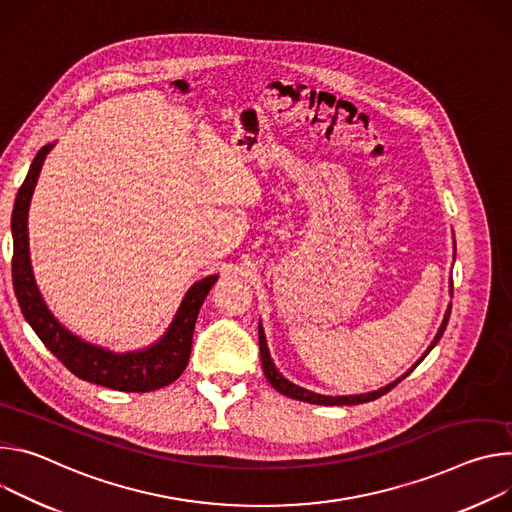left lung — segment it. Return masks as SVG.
<instances>
[{
  "mask_svg": "<svg viewBox=\"0 0 512 512\" xmlns=\"http://www.w3.org/2000/svg\"><path fill=\"white\" fill-rule=\"evenodd\" d=\"M451 295H453V280H451ZM449 313H451V305H447V311H445V317H443V321H441V327H439V331H437V335L433 337V342H431V346L427 348V352L415 362V366L413 368H409L401 378H396L394 382H390V384H386V386H382V388H378V390H372V392H364V394H348V396H327V394H317V392H311V390H307V388H303V386H297V384H293L291 380H287L285 376H282L278 370H276V366H274V362H272V358H270V352H268V346H266V337H264V329H262V325H258V339H260V360H262V368H264V376H266V380L280 392V394H285V396H291V399H297V401H303V403H311V405H360V403H370V401H376V399H380L382 394H386L388 390H392L396 384H399L403 378H407L425 358H427V354L437 346V342L441 339V335H443V331H445V327H447V321H449Z\"/></svg>",
  "mask_w": 512,
  "mask_h": 512,
  "instance_id": "1",
  "label": "left lung"
}]
</instances>
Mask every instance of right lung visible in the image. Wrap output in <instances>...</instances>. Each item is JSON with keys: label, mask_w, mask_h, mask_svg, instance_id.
I'll list each match as a JSON object with an SVG mask.
<instances>
[{"label": "right lung", "mask_w": 512, "mask_h": 512, "mask_svg": "<svg viewBox=\"0 0 512 512\" xmlns=\"http://www.w3.org/2000/svg\"><path fill=\"white\" fill-rule=\"evenodd\" d=\"M54 144H46L34 156L28 175L16 195L12 211V238H14V256H12V280L16 299L20 309L42 339V344L59 358L75 376L81 380L101 384L122 392H150L175 382L187 368L191 356L193 329L199 315V309L215 285L217 274L205 276L187 291L173 323L168 325L166 333L156 344L138 350V352H109L101 346L87 344L85 339L71 333L65 325L56 319L38 287L30 266L28 250V207L40 175L42 162Z\"/></svg>", "instance_id": "1"}]
</instances>
